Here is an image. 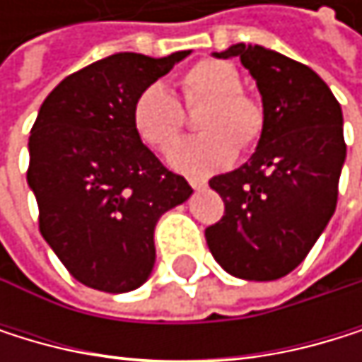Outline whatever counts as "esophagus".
Segmentation results:
<instances>
[{"label":"esophagus","instance_id":"esophagus-1","mask_svg":"<svg viewBox=\"0 0 362 362\" xmlns=\"http://www.w3.org/2000/svg\"><path fill=\"white\" fill-rule=\"evenodd\" d=\"M189 185L193 187V189H206V180L204 177H189Z\"/></svg>","mask_w":362,"mask_h":362}]
</instances>
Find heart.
<instances>
[{
    "instance_id": "obj_1",
    "label": "heart",
    "mask_w": 362,
    "mask_h": 362,
    "mask_svg": "<svg viewBox=\"0 0 362 362\" xmlns=\"http://www.w3.org/2000/svg\"><path fill=\"white\" fill-rule=\"evenodd\" d=\"M232 62L202 58L180 76V90L187 106L206 102L199 112V136L177 143L169 163L189 175H208L226 169L236 149L250 151L265 132V108L247 95ZM130 121L136 136L151 149H169L185 128V110L163 84L145 86L132 102Z\"/></svg>"
}]
</instances>
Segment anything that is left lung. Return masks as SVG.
<instances>
[{
    "mask_svg": "<svg viewBox=\"0 0 362 362\" xmlns=\"http://www.w3.org/2000/svg\"><path fill=\"white\" fill-rule=\"evenodd\" d=\"M265 108V132L252 158L211 177L223 217L206 228L219 265L243 280H278L306 258L334 215L345 163L343 115L310 66L260 45L236 43Z\"/></svg>",
    "mask_w": 362,
    "mask_h": 362,
    "instance_id": "1",
    "label": "left lung"
}]
</instances>
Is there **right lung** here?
<instances>
[{"label": "right lung", "instance_id": "obj_1", "mask_svg": "<svg viewBox=\"0 0 362 362\" xmlns=\"http://www.w3.org/2000/svg\"><path fill=\"white\" fill-rule=\"evenodd\" d=\"M189 54H112L66 76L38 110L28 143L38 230L66 272L90 288L141 286L156 260V221L193 193L130 121L134 97Z\"/></svg>", "mask_w": 362, "mask_h": 362}]
</instances>
